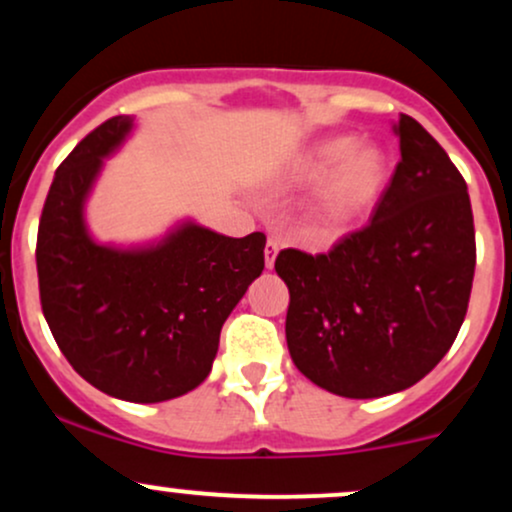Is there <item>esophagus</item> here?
Here are the masks:
<instances>
[{
	"label": "esophagus",
	"instance_id": "obj_1",
	"mask_svg": "<svg viewBox=\"0 0 512 512\" xmlns=\"http://www.w3.org/2000/svg\"><path fill=\"white\" fill-rule=\"evenodd\" d=\"M276 255H279V240L269 238L267 240V248H264V264H267V269L274 267Z\"/></svg>",
	"mask_w": 512,
	"mask_h": 512
}]
</instances>
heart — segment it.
Here are the masks:
<instances>
[{"label": "heart", "mask_w": 512, "mask_h": 512, "mask_svg": "<svg viewBox=\"0 0 512 512\" xmlns=\"http://www.w3.org/2000/svg\"><path fill=\"white\" fill-rule=\"evenodd\" d=\"M303 170L308 175L325 173L303 207L305 231L339 236L378 204L390 178V158L378 146H356L354 137L342 134L317 142L305 156Z\"/></svg>", "instance_id": "b5f03b06"}]
</instances>
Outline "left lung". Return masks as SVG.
Listing matches in <instances>:
<instances>
[{
  "instance_id": "obj_1",
  "label": "left lung",
  "mask_w": 512,
  "mask_h": 512,
  "mask_svg": "<svg viewBox=\"0 0 512 512\" xmlns=\"http://www.w3.org/2000/svg\"><path fill=\"white\" fill-rule=\"evenodd\" d=\"M399 158L373 219L325 255L281 250L296 368L339 397L373 399L419 383L467 315L477 243L467 182L414 117L395 125Z\"/></svg>"
}]
</instances>
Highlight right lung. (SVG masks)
Here are the masks:
<instances>
[{"instance_id":"add662e5","label":"right lung","mask_w":512,"mask_h":512,"mask_svg":"<svg viewBox=\"0 0 512 512\" xmlns=\"http://www.w3.org/2000/svg\"><path fill=\"white\" fill-rule=\"evenodd\" d=\"M132 125L127 115L110 117L64 158L35 262L43 315L76 373L110 397L154 404L204 383L223 322L262 274L267 238H228L185 221L144 248L96 243L86 197Z\"/></svg>"}]
</instances>
